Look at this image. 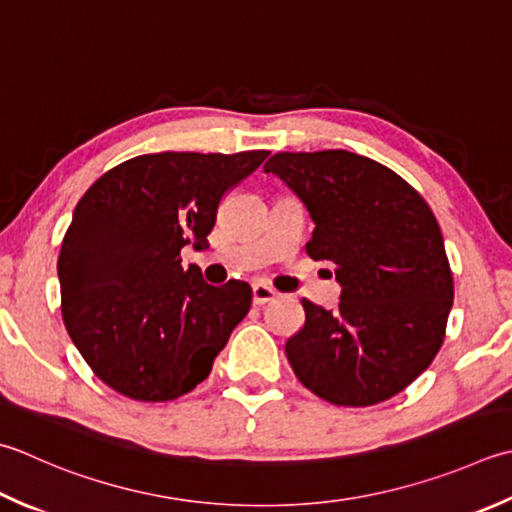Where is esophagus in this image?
I'll return each instance as SVG.
<instances>
[{
	"label": "esophagus",
	"mask_w": 512,
	"mask_h": 512,
	"mask_svg": "<svg viewBox=\"0 0 512 512\" xmlns=\"http://www.w3.org/2000/svg\"><path fill=\"white\" fill-rule=\"evenodd\" d=\"M277 295H279V293H277V290H275L273 286H268V284H264V282L253 284V302H255L257 306H264V304H268V302H273V299H275Z\"/></svg>",
	"instance_id": "34e87169"
}]
</instances>
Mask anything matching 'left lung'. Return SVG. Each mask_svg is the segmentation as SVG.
Here are the masks:
<instances>
[{"instance_id":"8db88e82","label":"left lung","mask_w":512,"mask_h":512,"mask_svg":"<svg viewBox=\"0 0 512 512\" xmlns=\"http://www.w3.org/2000/svg\"><path fill=\"white\" fill-rule=\"evenodd\" d=\"M315 222L306 253L335 266L339 306L302 299L286 342L295 375L337 406H373L413 384L444 344L453 273L433 210L393 170L348 150L277 153L264 164Z\"/></svg>"}]
</instances>
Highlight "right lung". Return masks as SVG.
<instances>
[{
    "label": "right lung",
    "mask_w": 512,
    "mask_h": 512,
    "mask_svg": "<svg viewBox=\"0 0 512 512\" xmlns=\"http://www.w3.org/2000/svg\"><path fill=\"white\" fill-rule=\"evenodd\" d=\"M268 150L153 153L110 168L75 206L57 259L62 317L93 373L137 402H170L210 375L253 288L204 282L182 248H208L217 206Z\"/></svg>",
    "instance_id": "add662e5"
}]
</instances>
